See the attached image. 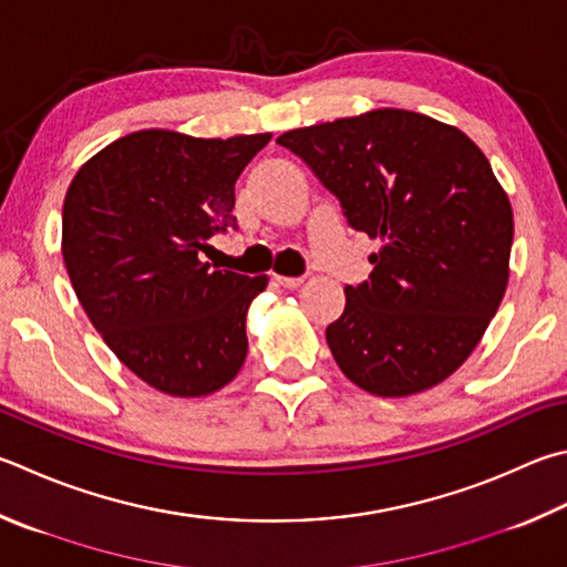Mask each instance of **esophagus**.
Returning a JSON list of instances; mask_svg holds the SVG:
<instances>
[{"mask_svg":"<svg viewBox=\"0 0 567 567\" xmlns=\"http://www.w3.org/2000/svg\"><path fill=\"white\" fill-rule=\"evenodd\" d=\"M275 282L282 285L285 290H295V287H300L305 280L302 277H285V275H275Z\"/></svg>","mask_w":567,"mask_h":567,"instance_id":"34e87169","label":"esophagus"}]
</instances>
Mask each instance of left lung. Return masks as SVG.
Returning <instances> with one entry per match:
<instances>
[{
	"instance_id": "1",
	"label": "left lung",
	"mask_w": 567,
	"mask_h": 567,
	"mask_svg": "<svg viewBox=\"0 0 567 567\" xmlns=\"http://www.w3.org/2000/svg\"><path fill=\"white\" fill-rule=\"evenodd\" d=\"M382 243L327 327L337 364L377 396L424 391L466 362L508 285L513 210L466 133L379 109L277 138Z\"/></svg>"
}]
</instances>
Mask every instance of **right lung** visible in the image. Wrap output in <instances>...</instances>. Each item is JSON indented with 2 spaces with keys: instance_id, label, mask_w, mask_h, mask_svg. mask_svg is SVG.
<instances>
[{
  "instance_id": "obj_1",
  "label": "right lung",
  "mask_w": 567,
  "mask_h": 567,
  "mask_svg": "<svg viewBox=\"0 0 567 567\" xmlns=\"http://www.w3.org/2000/svg\"><path fill=\"white\" fill-rule=\"evenodd\" d=\"M270 138L136 131L69 185L61 255L79 302L111 352L163 394H213L248 354L245 317L267 277L198 255L238 230L235 181Z\"/></svg>"
}]
</instances>
